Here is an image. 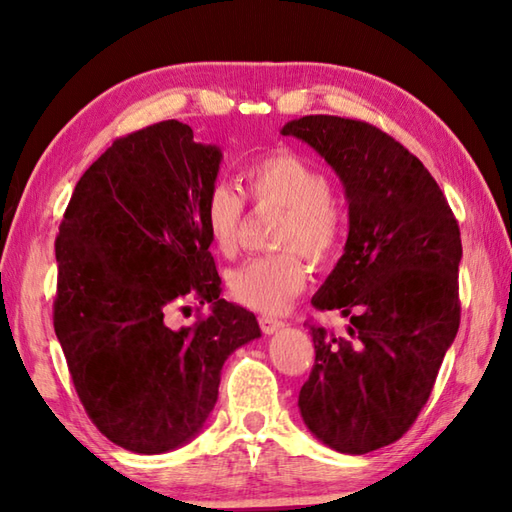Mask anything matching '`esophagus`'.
Instances as JSON below:
<instances>
[{"label":"esophagus","instance_id":"1","mask_svg":"<svg viewBox=\"0 0 512 512\" xmlns=\"http://www.w3.org/2000/svg\"><path fill=\"white\" fill-rule=\"evenodd\" d=\"M259 328H262L264 334H275L284 328V321H279L275 317H259Z\"/></svg>","mask_w":512,"mask_h":512}]
</instances>
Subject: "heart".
<instances>
[{"label": "heart", "mask_w": 512, "mask_h": 512, "mask_svg": "<svg viewBox=\"0 0 512 512\" xmlns=\"http://www.w3.org/2000/svg\"><path fill=\"white\" fill-rule=\"evenodd\" d=\"M246 184L255 202L286 209L275 237V246L284 253L248 259L228 273L226 284L242 306L277 314L306 286L308 270L299 253L314 266L330 264L339 255L343 217L332 204L328 176L295 151L281 149L250 162ZM202 215L213 248L233 255L244 220V195L231 184L217 182L206 195Z\"/></svg>", "instance_id": "b5f03b06"}]
</instances>
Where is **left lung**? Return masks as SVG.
<instances>
[{
	"label": "left lung",
	"mask_w": 512,
	"mask_h": 512,
	"mask_svg": "<svg viewBox=\"0 0 512 512\" xmlns=\"http://www.w3.org/2000/svg\"><path fill=\"white\" fill-rule=\"evenodd\" d=\"M281 134L325 158L350 204L345 253L312 297L350 325L308 323L317 354L299 411L314 438L363 455L409 431L458 334L460 228L431 173L378 127L317 114Z\"/></svg>",
	"instance_id": "8db88e82"
}]
</instances>
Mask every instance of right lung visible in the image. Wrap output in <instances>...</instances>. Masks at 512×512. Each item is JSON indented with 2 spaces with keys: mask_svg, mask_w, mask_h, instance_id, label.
<instances>
[{
  "mask_svg": "<svg viewBox=\"0 0 512 512\" xmlns=\"http://www.w3.org/2000/svg\"><path fill=\"white\" fill-rule=\"evenodd\" d=\"M220 162L189 125H149L92 162L63 213L54 332L90 420L127 451L198 436L224 361L262 336L253 312L220 297L209 253L202 211ZM187 296L212 312L173 331L166 314Z\"/></svg>",
  "mask_w": 512,
  "mask_h": 512,
  "instance_id": "obj_1",
  "label": "right lung"
}]
</instances>
